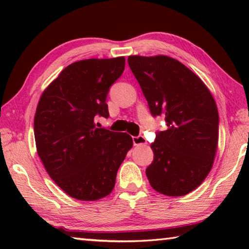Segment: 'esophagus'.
<instances>
[{
	"mask_svg": "<svg viewBox=\"0 0 249 249\" xmlns=\"http://www.w3.org/2000/svg\"><path fill=\"white\" fill-rule=\"evenodd\" d=\"M133 142L135 146H140V145H145L146 144V140L142 135H140V136H134L133 137Z\"/></svg>",
	"mask_w": 249,
	"mask_h": 249,
	"instance_id": "1",
	"label": "esophagus"
}]
</instances>
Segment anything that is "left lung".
<instances>
[{
  "label": "left lung",
  "instance_id": "1",
  "mask_svg": "<svg viewBox=\"0 0 249 249\" xmlns=\"http://www.w3.org/2000/svg\"><path fill=\"white\" fill-rule=\"evenodd\" d=\"M127 61L151 114L165 115L168 126L150 145L154 161L146 169L147 178L161 195H188L203 182L215 158V101L204 82L177 59L129 56Z\"/></svg>",
  "mask_w": 249,
  "mask_h": 249
}]
</instances>
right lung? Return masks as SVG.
<instances>
[{"label":"right lung","instance_id":"add662e5","mask_svg":"<svg viewBox=\"0 0 249 249\" xmlns=\"http://www.w3.org/2000/svg\"><path fill=\"white\" fill-rule=\"evenodd\" d=\"M124 68V57L73 62L39 99L34 119L37 154L50 178L73 199L108 196L133 147L127 133L98 128L94 122L98 115L108 117L105 100Z\"/></svg>","mask_w":249,"mask_h":249}]
</instances>
